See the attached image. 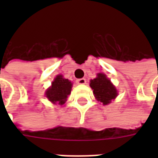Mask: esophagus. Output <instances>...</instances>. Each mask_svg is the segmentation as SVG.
Here are the masks:
<instances>
[{"instance_id": "esophagus-1", "label": "esophagus", "mask_w": 158, "mask_h": 158, "mask_svg": "<svg viewBox=\"0 0 158 158\" xmlns=\"http://www.w3.org/2000/svg\"><path fill=\"white\" fill-rule=\"evenodd\" d=\"M76 82H77V84H85V83H86V79H84V78H82V79H77Z\"/></svg>"}]
</instances>
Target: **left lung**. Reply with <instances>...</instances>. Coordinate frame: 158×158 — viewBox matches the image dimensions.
<instances>
[{
    "mask_svg": "<svg viewBox=\"0 0 158 158\" xmlns=\"http://www.w3.org/2000/svg\"><path fill=\"white\" fill-rule=\"evenodd\" d=\"M90 87L97 100L103 105L110 103L118 95L115 87L102 73H98L95 79L90 80Z\"/></svg>",
    "mask_w": 158,
    "mask_h": 158,
    "instance_id": "obj_1",
    "label": "left lung"
}]
</instances>
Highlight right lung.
Listing matches in <instances>:
<instances>
[{"instance_id":"right-lung-1","label":"right lung","mask_w":158,"mask_h":158,"mask_svg":"<svg viewBox=\"0 0 158 158\" xmlns=\"http://www.w3.org/2000/svg\"><path fill=\"white\" fill-rule=\"evenodd\" d=\"M71 82L63 78L61 74H58L52 83V86L47 89L45 95L53 104L62 106L67 101L68 96L71 93Z\"/></svg>"}]
</instances>
